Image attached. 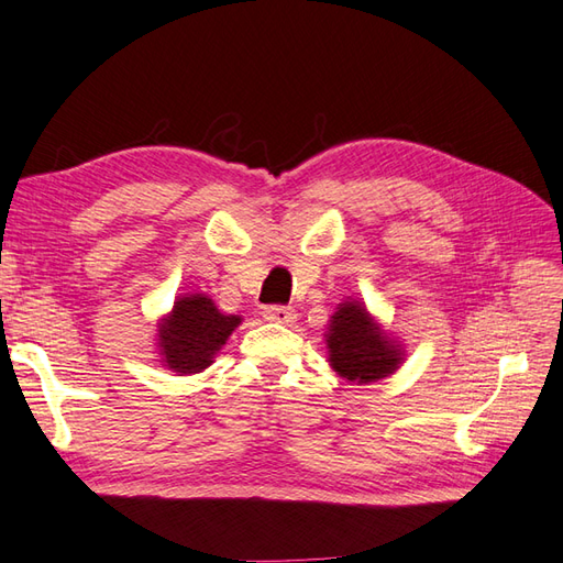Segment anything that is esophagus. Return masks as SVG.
I'll use <instances>...</instances> for the list:
<instances>
[{
  "mask_svg": "<svg viewBox=\"0 0 563 563\" xmlns=\"http://www.w3.org/2000/svg\"><path fill=\"white\" fill-rule=\"evenodd\" d=\"M263 318L269 322H277V324H291V322H296V310L286 308V306H267L263 310Z\"/></svg>",
  "mask_w": 563,
  "mask_h": 563,
  "instance_id": "1",
  "label": "esophagus"
}]
</instances>
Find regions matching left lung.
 I'll return each mask as SVG.
<instances>
[{
	"label": "left lung",
	"instance_id": "1",
	"mask_svg": "<svg viewBox=\"0 0 563 563\" xmlns=\"http://www.w3.org/2000/svg\"><path fill=\"white\" fill-rule=\"evenodd\" d=\"M329 365L339 377L358 385L389 377L404 361L401 344L391 339L361 300L339 303L327 327Z\"/></svg>",
	"mask_w": 563,
	"mask_h": 563
}]
</instances>
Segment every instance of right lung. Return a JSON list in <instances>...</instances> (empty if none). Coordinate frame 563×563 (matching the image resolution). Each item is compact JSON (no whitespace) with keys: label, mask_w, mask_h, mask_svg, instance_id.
Returning <instances> with one entry per match:
<instances>
[{"label":"right lung","mask_w":563,"mask_h":563,"mask_svg":"<svg viewBox=\"0 0 563 563\" xmlns=\"http://www.w3.org/2000/svg\"><path fill=\"white\" fill-rule=\"evenodd\" d=\"M239 324V314L219 312L214 300L205 294L176 298L172 312L157 324L159 363L181 375L200 373L212 365L217 351Z\"/></svg>","instance_id":"obj_1"}]
</instances>
